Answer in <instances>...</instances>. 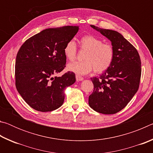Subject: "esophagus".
Returning a JSON list of instances; mask_svg holds the SVG:
<instances>
[{"mask_svg":"<svg viewBox=\"0 0 153 153\" xmlns=\"http://www.w3.org/2000/svg\"><path fill=\"white\" fill-rule=\"evenodd\" d=\"M76 80L77 82H79V81H82L83 79H84V78H83L82 77H81V76H78V75H77V76H76Z\"/></svg>","mask_w":153,"mask_h":153,"instance_id":"34e87169","label":"esophagus"}]
</instances>
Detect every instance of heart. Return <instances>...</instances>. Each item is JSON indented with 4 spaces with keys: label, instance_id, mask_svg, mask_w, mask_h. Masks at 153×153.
<instances>
[{
    "label": "heart",
    "instance_id": "obj_1",
    "mask_svg": "<svg viewBox=\"0 0 153 153\" xmlns=\"http://www.w3.org/2000/svg\"><path fill=\"white\" fill-rule=\"evenodd\" d=\"M81 48L86 51L84 61H76L69 63L67 70L78 75H86L93 69L97 73H101L110 67L114 58L112 45L103 43L102 41L92 35H86L79 40ZM77 46L74 40L66 43L63 53L67 60L74 61L76 56Z\"/></svg>",
    "mask_w": 153,
    "mask_h": 153
}]
</instances>
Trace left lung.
Masks as SVG:
<instances>
[{"label":"left lung","instance_id":"left-lung-1","mask_svg":"<svg viewBox=\"0 0 153 153\" xmlns=\"http://www.w3.org/2000/svg\"><path fill=\"white\" fill-rule=\"evenodd\" d=\"M90 27L111 41L114 58L107 70L91 78L94 90L89 96L88 104L98 113L115 114L122 110L138 91L140 58L134 46L117 31Z\"/></svg>","mask_w":153,"mask_h":153}]
</instances>
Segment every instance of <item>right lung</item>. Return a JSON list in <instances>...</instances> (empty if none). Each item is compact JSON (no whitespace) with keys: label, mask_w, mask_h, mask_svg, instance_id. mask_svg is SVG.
Returning a JSON list of instances; mask_svg holds the SVG:
<instances>
[{"label":"right lung","mask_w":153,"mask_h":153,"mask_svg":"<svg viewBox=\"0 0 153 153\" xmlns=\"http://www.w3.org/2000/svg\"><path fill=\"white\" fill-rule=\"evenodd\" d=\"M79 30L77 26L48 28L32 36L21 46L15 61V85L27 104L36 111L58 108L64 90L76 82L73 72L55 75L65 67L63 48Z\"/></svg>","instance_id":"right-lung-1"}]
</instances>
